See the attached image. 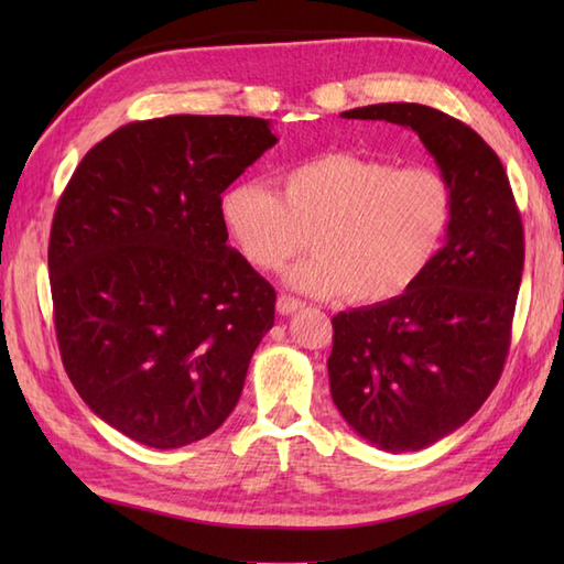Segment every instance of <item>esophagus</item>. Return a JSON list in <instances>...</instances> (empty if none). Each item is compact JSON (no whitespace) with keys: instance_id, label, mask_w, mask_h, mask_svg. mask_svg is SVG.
<instances>
[{"instance_id":"esophagus-1","label":"esophagus","mask_w":564,"mask_h":564,"mask_svg":"<svg viewBox=\"0 0 564 564\" xmlns=\"http://www.w3.org/2000/svg\"><path fill=\"white\" fill-rule=\"evenodd\" d=\"M275 307H279L281 315H293L295 310H301L303 303L297 301V297H291V295H281L279 303H275Z\"/></svg>"}]
</instances>
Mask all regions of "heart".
I'll list each match as a JSON object with an SVG mask.
<instances>
[{"mask_svg":"<svg viewBox=\"0 0 564 564\" xmlns=\"http://www.w3.org/2000/svg\"><path fill=\"white\" fill-rule=\"evenodd\" d=\"M446 178L351 152H325L289 166L281 194L247 178L225 191L220 218L239 254L275 271L307 245L315 254L285 271L313 297L386 303L402 295L436 257L451 223Z\"/></svg>","mask_w":564,"mask_h":564,"instance_id":"obj_1","label":"heart"}]
</instances>
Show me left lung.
Listing matches in <instances>:
<instances>
[{"instance_id": "obj_1", "label": "left lung", "mask_w": 564, "mask_h": 564, "mask_svg": "<svg viewBox=\"0 0 564 564\" xmlns=\"http://www.w3.org/2000/svg\"><path fill=\"white\" fill-rule=\"evenodd\" d=\"M414 130L453 196L446 242L402 295L332 319L329 390L344 422L388 453L453 434L497 386L523 273L505 166L473 128L422 104L344 111Z\"/></svg>"}]
</instances>
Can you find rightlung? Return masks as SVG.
<instances>
[{"label":"right lung","instance_id":"right-lung-1","mask_svg":"<svg viewBox=\"0 0 564 564\" xmlns=\"http://www.w3.org/2000/svg\"><path fill=\"white\" fill-rule=\"evenodd\" d=\"M279 138L251 116H164L91 148L57 203L59 354L106 424L150 448L210 436L273 327L275 291L227 245L220 196Z\"/></svg>","mask_w":564,"mask_h":564}]
</instances>
